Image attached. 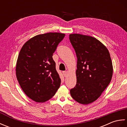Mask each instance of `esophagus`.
I'll list each match as a JSON object with an SVG mask.
<instances>
[{"mask_svg":"<svg viewBox=\"0 0 127 127\" xmlns=\"http://www.w3.org/2000/svg\"><path fill=\"white\" fill-rule=\"evenodd\" d=\"M67 73H68V72H67L66 71H63V75L64 76V77H66V76Z\"/></svg>","mask_w":127,"mask_h":127,"instance_id":"1","label":"esophagus"}]
</instances>
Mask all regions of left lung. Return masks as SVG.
Here are the masks:
<instances>
[{
    "mask_svg": "<svg viewBox=\"0 0 127 127\" xmlns=\"http://www.w3.org/2000/svg\"><path fill=\"white\" fill-rule=\"evenodd\" d=\"M69 39L77 58L76 85L70 90V94L80 104L92 103L111 82L113 66L110 53L94 37L71 34Z\"/></svg>",
    "mask_w": 127,
    "mask_h": 127,
    "instance_id": "8db88e82",
    "label": "left lung"
}]
</instances>
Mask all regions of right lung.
Segmentation results:
<instances>
[{
    "mask_svg": "<svg viewBox=\"0 0 127 127\" xmlns=\"http://www.w3.org/2000/svg\"><path fill=\"white\" fill-rule=\"evenodd\" d=\"M64 36L59 33L39 34L21 48L16 63V77L25 93L35 101L48 100L60 87L61 80L52 56Z\"/></svg>",
    "mask_w": 127,
    "mask_h": 127,
    "instance_id": "1",
    "label": "right lung"
}]
</instances>
